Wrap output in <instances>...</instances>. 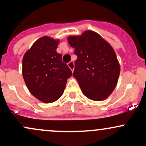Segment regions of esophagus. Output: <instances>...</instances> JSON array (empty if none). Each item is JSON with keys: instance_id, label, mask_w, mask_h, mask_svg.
I'll return each instance as SVG.
<instances>
[{"instance_id": "34e87169", "label": "esophagus", "mask_w": 146, "mask_h": 146, "mask_svg": "<svg viewBox=\"0 0 146 146\" xmlns=\"http://www.w3.org/2000/svg\"><path fill=\"white\" fill-rule=\"evenodd\" d=\"M68 66L70 68V69H71L72 71H73V70H74V62H73V61L69 62L68 63Z\"/></svg>"}]
</instances>
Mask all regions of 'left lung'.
<instances>
[{
  "mask_svg": "<svg viewBox=\"0 0 146 146\" xmlns=\"http://www.w3.org/2000/svg\"><path fill=\"white\" fill-rule=\"evenodd\" d=\"M67 40L78 56L73 75L84 95L94 101L106 100L116 87L120 73L113 47L100 35L90 30L81 36H68Z\"/></svg>",
  "mask_w": 146,
  "mask_h": 146,
  "instance_id": "left-lung-1",
  "label": "left lung"
}]
</instances>
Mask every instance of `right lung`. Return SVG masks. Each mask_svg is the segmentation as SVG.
Listing matches in <instances>:
<instances>
[{"label": "right lung", "mask_w": 146, "mask_h": 146, "mask_svg": "<svg viewBox=\"0 0 146 146\" xmlns=\"http://www.w3.org/2000/svg\"><path fill=\"white\" fill-rule=\"evenodd\" d=\"M59 40L43 36L33 43L23 59V76L35 98L44 103L58 100L72 72L57 53Z\"/></svg>", "instance_id": "add662e5"}]
</instances>
